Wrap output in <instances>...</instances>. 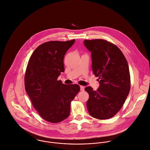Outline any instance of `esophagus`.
Returning a JSON list of instances; mask_svg holds the SVG:
<instances>
[{
	"label": "esophagus",
	"instance_id": "34e87169",
	"mask_svg": "<svg viewBox=\"0 0 150 150\" xmlns=\"http://www.w3.org/2000/svg\"><path fill=\"white\" fill-rule=\"evenodd\" d=\"M80 89H81V90H84L85 89V87L83 86H80Z\"/></svg>",
	"mask_w": 150,
	"mask_h": 150
}]
</instances>
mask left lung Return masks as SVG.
Instances as JSON below:
<instances>
[{
    "label": "left lung",
    "mask_w": 150,
    "mask_h": 150,
    "mask_svg": "<svg viewBox=\"0 0 150 150\" xmlns=\"http://www.w3.org/2000/svg\"><path fill=\"white\" fill-rule=\"evenodd\" d=\"M83 43L91 52L93 72L100 80L96 91L85 88L89 95L88 111L98 120L111 118L121 109L130 89L127 60L116 45L104 39L85 40Z\"/></svg>",
    "instance_id": "obj_1"
}]
</instances>
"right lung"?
I'll list each match as a JSON object with an SVG mask.
<instances>
[{
	"label": "right lung",
	"mask_w": 150,
	"mask_h": 150,
	"mask_svg": "<svg viewBox=\"0 0 150 150\" xmlns=\"http://www.w3.org/2000/svg\"><path fill=\"white\" fill-rule=\"evenodd\" d=\"M75 41H49L40 45L27 67L25 91L39 115L51 123L68 117L71 103L80 91L77 84L65 85L57 80L64 71V56Z\"/></svg>",
	"instance_id": "1"
}]
</instances>
